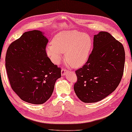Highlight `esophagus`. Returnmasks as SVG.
Here are the masks:
<instances>
[{
	"mask_svg": "<svg viewBox=\"0 0 132 132\" xmlns=\"http://www.w3.org/2000/svg\"><path fill=\"white\" fill-rule=\"evenodd\" d=\"M68 73V71L64 69V68H62L61 70V75L62 76H64V75H66V74Z\"/></svg>",
	"mask_w": 132,
	"mask_h": 132,
	"instance_id": "1",
	"label": "esophagus"
}]
</instances>
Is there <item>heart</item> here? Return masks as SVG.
Segmentation results:
<instances>
[{
    "label": "heart",
    "instance_id": "b5f03b06",
    "mask_svg": "<svg viewBox=\"0 0 132 132\" xmlns=\"http://www.w3.org/2000/svg\"><path fill=\"white\" fill-rule=\"evenodd\" d=\"M92 47V39L86 34L64 31L55 35L53 43L48 44L46 53L53 63L58 64L66 52V60L73 66L79 67L86 62Z\"/></svg>",
    "mask_w": 132,
    "mask_h": 132
}]
</instances>
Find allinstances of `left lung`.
<instances>
[{
  "label": "left lung",
  "instance_id": "obj_1",
  "mask_svg": "<svg viewBox=\"0 0 132 132\" xmlns=\"http://www.w3.org/2000/svg\"><path fill=\"white\" fill-rule=\"evenodd\" d=\"M125 54L122 43L108 32L94 35L93 49L82 68L76 71L74 90L85 103L103 100L117 88L122 78Z\"/></svg>",
  "mask_w": 132,
  "mask_h": 132
}]
</instances>
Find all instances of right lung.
Instances as JSON below:
<instances>
[{
    "instance_id": "1",
    "label": "right lung",
    "mask_w": 132,
    "mask_h": 132,
    "mask_svg": "<svg viewBox=\"0 0 132 132\" xmlns=\"http://www.w3.org/2000/svg\"><path fill=\"white\" fill-rule=\"evenodd\" d=\"M48 42L39 30L26 32L7 49L6 68L11 88L25 102L42 104L53 94L61 70L46 52Z\"/></svg>"
}]
</instances>
